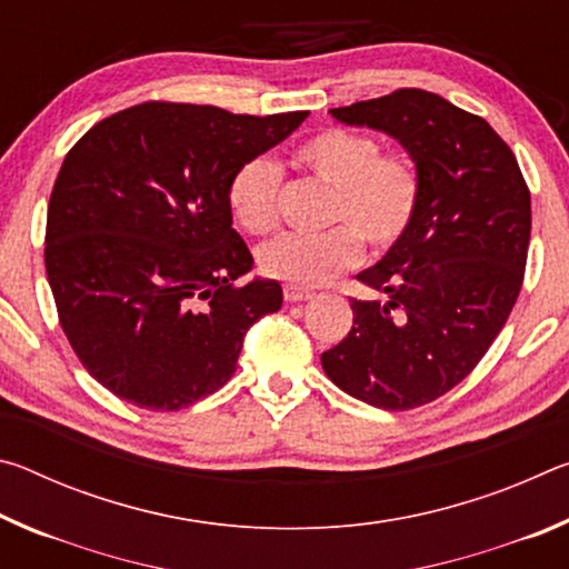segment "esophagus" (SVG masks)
Instances as JSON below:
<instances>
[{"label": "esophagus", "mask_w": 569, "mask_h": 569, "mask_svg": "<svg viewBox=\"0 0 569 569\" xmlns=\"http://www.w3.org/2000/svg\"><path fill=\"white\" fill-rule=\"evenodd\" d=\"M283 298L288 303H301V301H308V298H313V293L306 291V288H301V286L286 283L283 286Z\"/></svg>", "instance_id": "34e87169"}]
</instances>
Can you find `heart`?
Segmentation results:
<instances>
[{
  "label": "heart",
  "instance_id": "1",
  "mask_svg": "<svg viewBox=\"0 0 569 569\" xmlns=\"http://www.w3.org/2000/svg\"><path fill=\"white\" fill-rule=\"evenodd\" d=\"M298 168L333 188L331 223H346L321 236L288 233L258 250L261 271L278 281L313 288L359 263V234L373 253L389 250L407 233L419 208L421 180L413 162L387 152L371 134L326 128L298 142L291 152ZM281 172L268 158H248L228 180V208L236 223L253 236L278 223Z\"/></svg>",
  "mask_w": 569,
  "mask_h": 569
}]
</instances>
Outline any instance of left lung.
<instances>
[{"label": "left lung", "instance_id": "obj_1", "mask_svg": "<svg viewBox=\"0 0 569 569\" xmlns=\"http://www.w3.org/2000/svg\"><path fill=\"white\" fill-rule=\"evenodd\" d=\"M331 114L397 140L421 196L407 233L356 276L381 298H351V331L321 366L349 397L407 411L455 389L507 323L525 278L529 190L489 122L435 92L403 88Z\"/></svg>", "mask_w": 569, "mask_h": 569}]
</instances>
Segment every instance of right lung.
I'll use <instances>...</instances> for the list:
<instances>
[{
	"label": "right lung",
	"instance_id": "add662e5",
	"mask_svg": "<svg viewBox=\"0 0 569 569\" xmlns=\"http://www.w3.org/2000/svg\"><path fill=\"white\" fill-rule=\"evenodd\" d=\"M308 112L253 118L142 102L67 152L47 208L44 266L77 359L114 397L178 411L233 377L246 331L283 303L253 278L228 180Z\"/></svg>",
	"mask_w": 569,
	"mask_h": 569
}]
</instances>
